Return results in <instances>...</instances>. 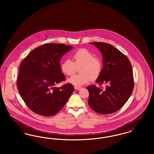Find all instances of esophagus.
Listing matches in <instances>:
<instances>
[{
	"label": "esophagus",
	"mask_w": 154,
	"mask_h": 154,
	"mask_svg": "<svg viewBox=\"0 0 154 154\" xmlns=\"http://www.w3.org/2000/svg\"><path fill=\"white\" fill-rule=\"evenodd\" d=\"M74 89H75V90H78V91H79V90H80L81 88V87H74Z\"/></svg>",
	"instance_id": "1"
}]
</instances>
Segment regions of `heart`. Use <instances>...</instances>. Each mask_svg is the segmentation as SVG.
Segmentation results:
<instances>
[{
  "label": "heart",
  "mask_w": 154,
  "mask_h": 154,
  "mask_svg": "<svg viewBox=\"0 0 154 154\" xmlns=\"http://www.w3.org/2000/svg\"><path fill=\"white\" fill-rule=\"evenodd\" d=\"M73 62L70 59L64 60L61 65L62 72L67 75H72L77 68L80 74L72 76L67 82L75 87H80L87 84L90 80H96L102 72V63L99 59L86 49H80L73 55Z\"/></svg>",
  "instance_id": "b5f03b06"
}]
</instances>
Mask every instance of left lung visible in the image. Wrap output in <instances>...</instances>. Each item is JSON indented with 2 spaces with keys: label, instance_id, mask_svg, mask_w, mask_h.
Segmentation results:
<instances>
[{
  "label": "left lung",
  "instance_id": "left-lung-1",
  "mask_svg": "<svg viewBox=\"0 0 154 154\" xmlns=\"http://www.w3.org/2000/svg\"><path fill=\"white\" fill-rule=\"evenodd\" d=\"M102 52L103 67L95 85L87 87L89 91L88 104L100 114H109L121 109L128 101L134 88L132 65L127 57L113 45L106 43L93 42Z\"/></svg>",
  "mask_w": 154,
  "mask_h": 154
}]
</instances>
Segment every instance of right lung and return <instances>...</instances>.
Instances as JSON below:
<instances>
[{"mask_svg": "<svg viewBox=\"0 0 154 154\" xmlns=\"http://www.w3.org/2000/svg\"><path fill=\"white\" fill-rule=\"evenodd\" d=\"M73 47L50 43L38 47L23 60L19 69L17 87L26 106L36 114L48 117L65 105L74 88L68 83L55 85L66 80L60 60Z\"/></svg>", "mask_w": 154, "mask_h": 154, "instance_id": "add662e5", "label": "right lung"}]
</instances>
